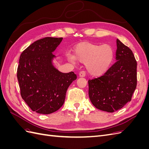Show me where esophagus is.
Masks as SVG:
<instances>
[{"instance_id": "1", "label": "esophagus", "mask_w": 149, "mask_h": 149, "mask_svg": "<svg viewBox=\"0 0 149 149\" xmlns=\"http://www.w3.org/2000/svg\"><path fill=\"white\" fill-rule=\"evenodd\" d=\"M85 76H86V72L84 71H81L80 73H79V77H81V78H83V77H84Z\"/></svg>"}]
</instances>
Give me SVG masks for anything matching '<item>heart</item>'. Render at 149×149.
Masks as SVG:
<instances>
[{
	"mask_svg": "<svg viewBox=\"0 0 149 149\" xmlns=\"http://www.w3.org/2000/svg\"><path fill=\"white\" fill-rule=\"evenodd\" d=\"M74 55H69L71 61L77 60L85 63L88 73L93 76L104 74L109 68L114 60V52L109 45H98L90 42H82L74 48Z\"/></svg>",
	"mask_w": 149,
	"mask_h": 149,
	"instance_id": "b5f03b06",
	"label": "heart"
}]
</instances>
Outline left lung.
<instances>
[{
  "mask_svg": "<svg viewBox=\"0 0 149 149\" xmlns=\"http://www.w3.org/2000/svg\"><path fill=\"white\" fill-rule=\"evenodd\" d=\"M117 61L106 73L89 79V97L97 109L114 112L131 101L137 86V61L128 47L117 39Z\"/></svg>",
  "mask_w": 149,
  "mask_h": 149,
  "instance_id": "left-lung-1",
  "label": "left lung"
}]
</instances>
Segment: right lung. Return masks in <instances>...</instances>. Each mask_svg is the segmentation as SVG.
<instances>
[{"label":"right lung","mask_w":149,"mask_h":149,"mask_svg":"<svg viewBox=\"0 0 149 149\" xmlns=\"http://www.w3.org/2000/svg\"><path fill=\"white\" fill-rule=\"evenodd\" d=\"M63 38L45 37L35 42L21 53L17 68L20 94L30 109L49 114L63 105L66 93L77 76L62 73L52 64V53Z\"/></svg>","instance_id":"obj_1"}]
</instances>
